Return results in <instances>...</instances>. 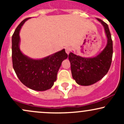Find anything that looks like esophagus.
<instances>
[{"label":"esophagus","mask_w":124,"mask_h":124,"mask_svg":"<svg viewBox=\"0 0 124 124\" xmlns=\"http://www.w3.org/2000/svg\"><path fill=\"white\" fill-rule=\"evenodd\" d=\"M65 51H66V53L67 54H69V52H70V48H68V47L65 48Z\"/></svg>","instance_id":"esophagus-1"}]
</instances>
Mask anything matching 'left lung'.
<instances>
[{"label": "left lung", "instance_id": "8db88e82", "mask_svg": "<svg viewBox=\"0 0 124 124\" xmlns=\"http://www.w3.org/2000/svg\"><path fill=\"white\" fill-rule=\"evenodd\" d=\"M97 20L104 28L107 38L106 47L93 58H84L72 52L69 54L71 72L73 79L81 86H90L102 79L108 72L111 64L112 41L108 26L100 18Z\"/></svg>", "mask_w": 124, "mask_h": 124}]
</instances>
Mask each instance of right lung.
<instances>
[{"mask_svg":"<svg viewBox=\"0 0 124 124\" xmlns=\"http://www.w3.org/2000/svg\"><path fill=\"white\" fill-rule=\"evenodd\" d=\"M23 20L12 36V62L15 73L20 82L30 89L45 91L51 89L62 61L68 58L65 49L40 59L29 58L20 49V31L27 20Z\"/></svg>","mask_w":124,"mask_h":124,"instance_id":"1","label":"right lung"}]
</instances>
